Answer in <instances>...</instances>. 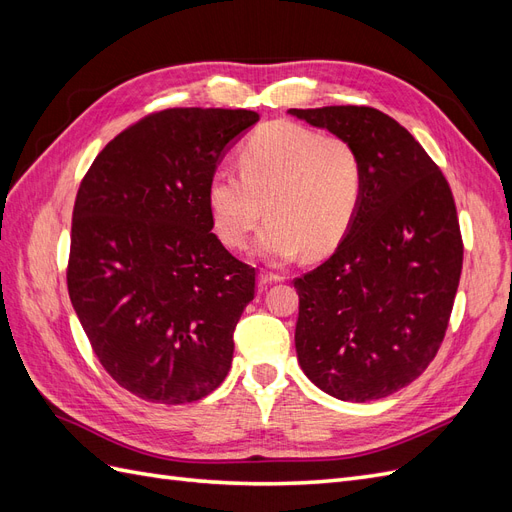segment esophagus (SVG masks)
Instances as JSON below:
<instances>
[{"label":"esophagus","instance_id":"1","mask_svg":"<svg viewBox=\"0 0 512 512\" xmlns=\"http://www.w3.org/2000/svg\"><path fill=\"white\" fill-rule=\"evenodd\" d=\"M284 277L280 273H271V271H260L258 273V286H269L275 282H282Z\"/></svg>","mask_w":512,"mask_h":512}]
</instances>
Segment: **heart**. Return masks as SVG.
<instances>
[{"label": "heart", "instance_id": "obj_1", "mask_svg": "<svg viewBox=\"0 0 512 512\" xmlns=\"http://www.w3.org/2000/svg\"><path fill=\"white\" fill-rule=\"evenodd\" d=\"M363 198L359 151L339 136L290 121L258 128L239 151V173L215 170L207 205L218 237L243 247L267 215L254 250L269 262L333 252L350 230Z\"/></svg>", "mask_w": 512, "mask_h": 512}]
</instances>
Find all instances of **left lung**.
I'll return each mask as SVG.
<instances>
[{"mask_svg":"<svg viewBox=\"0 0 512 512\" xmlns=\"http://www.w3.org/2000/svg\"><path fill=\"white\" fill-rule=\"evenodd\" d=\"M288 113L346 138L363 164L361 207L346 237L294 280L299 365L342 401L389 397L427 369L451 318L463 262L451 188L414 136L376 108Z\"/></svg>","mask_w":512,"mask_h":512,"instance_id":"left-lung-1","label":"left lung"}]
</instances>
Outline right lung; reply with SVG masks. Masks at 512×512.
Returning a JSON list of instances; mask_svg holds the SVG:
<instances>
[{
    "label": "right lung",
    "mask_w": 512,
    "mask_h": 512,
    "mask_svg": "<svg viewBox=\"0 0 512 512\" xmlns=\"http://www.w3.org/2000/svg\"><path fill=\"white\" fill-rule=\"evenodd\" d=\"M254 111L166 108L108 143L76 194L68 292L102 367L132 395L218 389L256 271L213 235L207 185Z\"/></svg>",
    "instance_id": "obj_1"
}]
</instances>
